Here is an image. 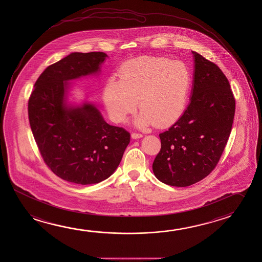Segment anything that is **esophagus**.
<instances>
[{
    "label": "esophagus",
    "instance_id": "34e87169",
    "mask_svg": "<svg viewBox=\"0 0 262 262\" xmlns=\"http://www.w3.org/2000/svg\"><path fill=\"white\" fill-rule=\"evenodd\" d=\"M142 137H143V134H142V133H132V138H133V139H139V138Z\"/></svg>",
    "mask_w": 262,
    "mask_h": 262
}]
</instances>
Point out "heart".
<instances>
[{
  "label": "heart",
  "mask_w": 262,
  "mask_h": 262,
  "mask_svg": "<svg viewBox=\"0 0 262 262\" xmlns=\"http://www.w3.org/2000/svg\"><path fill=\"white\" fill-rule=\"evenodd\" d=\"M120 79L111 77L103 91L104 103L114 122L142 111L134 123L165 128L185 112L191 86V72L182 61L163 56H142L120 67Z\"/></svg>",
  "instance_id": "obj_1"
}]
</instances>
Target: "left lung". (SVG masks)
I'll use <instances>...</instances> for the list:
<instances>
[{
    "mask_svg": "<svg viewBox=\"0 0 262 262\" xmlns=\"http://www.w3.org/2000/svg\"><path fill=\"white\" fill-rule=\"evenodd\" d=\"M193 90L187 108L160 133L161 150L152 171L163 184L185 187L214 170L231 133L236 102L229 82L216 64L196 52Z\"/></svg>",
    "mask_w": 262,
    "mask_h": 262,
    "instance_id": "obj_1",
    "label": "left lung"
}]
</instances>
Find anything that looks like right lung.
<instances>
[{
	"mask_svg": "<svg viewBox=\"0 0 262 262\" xmlns=\"http://www.w3.org/2000/svg\"><path fill=\"white\" fill-rule=\"evenodd\" d=\"M103 52L72 53L45 69L28 100L31 129L48 167L77 185L98 184L115 172L129 133L107 124L90 103L68 107V81L100 71Z\"/></svg>",
	"mask_w": 262,
	"mask_h": 262,
	"instance_id": "right-lung-1",
	"label": "right lung"
}]
</instances>
